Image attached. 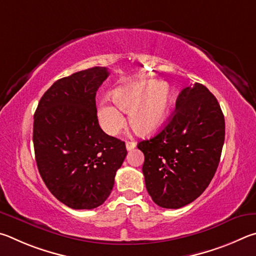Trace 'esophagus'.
<instances>
[{
  "label": "esophagus",
  "instance_id": "esophagus-1",
  "mask_svg": "<svg viewBox=\"0 0 256 256\" xmlns=\"http://www.w3.org/2000/svg\"><path fill=\"white\" fill-rule=\"evenodd\" d=\"M135 147H136V142H135L128 140L127 142H126V148H127V150H132V148H135Z\"/></svg>",
  "mask_w": 256,
  "mask_h": 256
}]
</instances>
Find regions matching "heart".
Instances as JSON below:
<instances>
[{
  "label": "heart",
  "instance_id": "b5f03b06",
  "mask_svg": "<svg viewBox=\"0 0 256 256\" xmlns=\"http://www.w3.org/2000/svg\"><path fill=\"white\" fill-rule=\"evenodd\" d=\"M112 98L116 106L103 102L98 108V119L103 130L108 135H116L126 124L122 111L129 114V124L138 134L150 135L166 118L172 90L166 82L142 80L116 88Z\"/></svg>",
  "mask_w": 256,
  "mask_h": 256
}]
</instances>
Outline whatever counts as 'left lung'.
<instances>
[{
    "label": "left lung",
    "instance_id": "left-lung-1",
    "mask_svg": "<svg viewBox=\"0 0 256 256\" xmlns=\"http://www.w3.org/2000/svg\"><path fill=\"white\" fill-rule=\"evenodd\" d=\"M224 140L225 118L214 94L200 83L183 88L162 130L137 145L154 202L178 209L202 194L217 171Z\"/></svg>",
    "mask_w": 256,
    "mask_h": 256
}]
</instances>
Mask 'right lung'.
I'll return each instance as SVG.
<instances>
[{
	"label": "right lung",
	"instance_id": "obj_1",
	"mask_svg": "<svg viewBox=\"0 0 256 256\" xmlns=\"http://www.w3.org/2000/svg\"><path fill=\"white\" fill-rule=\"evenodd\" d=\"M109 72L92 67L56 80L38 103L34 147L40 176L72 209H94L110 196L127 155L124 142L102 130L96 96Z\"/></svg>",
	"mask_w": 256,
	"mask_h": 256
}]
</instances>
